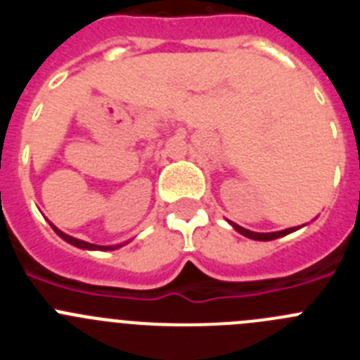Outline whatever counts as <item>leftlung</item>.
<instances>
[{
    "mask_svg": "<svg viewBox=\"0 0 360 360\" xmlns=\"http://www.w3.org/2000/svg\"><path fill=\"white\" fill-rule=\"evenodd\" d=\"M232 224V221H231ZM232 227L236 229L238 232H241L243 236L250 238V240H257V241H270V240H276V238H281V236H287L290 232L295 231L294 229H285V231H278V232H252V231H247V229L240 227V225L232 224Z\"/></svg>",
    "mask_w": 360,
    "mask_h": 360,
    "instance_id": "obj_1",
    "label": "left lung"
}]
</instances>
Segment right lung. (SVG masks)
I'll return each mask as SVG.
<instances>
[{
    "mask_svg": "<svg viewBox=\"0 0 360 360\" xmlns=\"http://www.w3.org/2000/svg\"><path fill=\"white\" fill-rule=\"evenodd\" d=\"M50 225H52V224H50ZM52 229L57 232V234H59V236L63 238V240L68 241V243H72V245H75V247H79V249H88V250H111V249H115V247H101V245H94V243H88V241L77 240V238H72V236H68V234H65V232L59 231L57 227H53V225H52Z\"/></svg>",
    "mask_w": 360,
    "mask_h": 360,
    "instance_id": "obj_1",
    "label": "right lung"
}]
</instances>
